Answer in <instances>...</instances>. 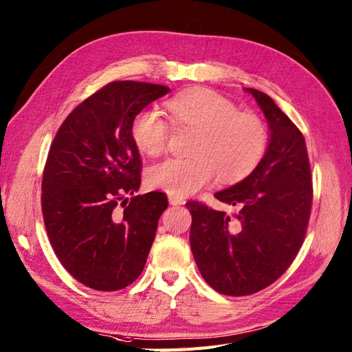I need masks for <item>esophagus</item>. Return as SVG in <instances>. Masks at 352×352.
<instances>
[{
  "label": "esophagus",
  "mask_w": 352,
  "mask_h": 352,
  "mask_svg": "<svg viewBox=\"0 0 352 352\" xmlns=\"http://www.w3.org/2000/svg\"><path fill=\"white\" fill-rule=\"evenodd\" d=\"M168 201H170V205H173V206L184 205V203H185V200H184V199H181V197H175V196H168Z\"/></svg>",
  "instance_id": "34e87169"
}]
</instances>
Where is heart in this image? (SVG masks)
Returning <instances> with one entry per match:
<instances>
[{
    "instance_id": "obj_1",
    "label": "heart",
    "mask_w": 352,
    "mask_h": 352,
    "mask_svg": "<svg viewBox=\"0 0 352 352\" xmlns=\"http://www.w3.org/2000/svg\"><path fill=\"white\" fill-rule=\"evenodd\" d=\"M170 122L176 129L194 134L186 153L155 164L147 173L152 188L168 196L186 197L210 185L236 182L248 176L267 152L270 134L265 122L253 113H242L236 104L206 87H192L167 102ZM131 138L143 155L166 151L168 124L160 113L140 111L131 124Z\"/></svg>"
}]
</instances>
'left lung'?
<instances>
[{
  "label": "left lung",
  "instance_id": "left-lung-1",
  "mask_svg": "<svg viewBox=\"0 0 352 352\" xmlns=\"http://www.w3.org/2000/svg\"><path fill=\"white\" fill-rule=\"evenodd\" d=\"M267 117L270 143L244 181L214 196L238 206L235 218L188 201L191 252L201 277L217 292L262 291L291 267L306 236L314 188L301 131L268 95L245 89Z\"/></svg>",
  "mask_w": 352,
  "mask_h": 352
}]
</instances>
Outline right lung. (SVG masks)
Listing matches in <instances>:
<instances>
[{
    "label": "right lung",
    "instance_id": "obj_1",
    "mask_svg": "<svg viewBox=\"0 0 352 352\" xmlns=\"http://www.w3.org/2000/svg\"><path fill=\"white\" fill-rule=\"evenodd\" d=\"M168 91L151 82L107 84L66 117L51 144L45 228L69 274L95 291H119L138 278L168 206L160 191L134 196L142 160L131 138L134 117Z\"/></svg>",
    "mask_w": 352,
    "mask_h": 352
}]
</instances>
